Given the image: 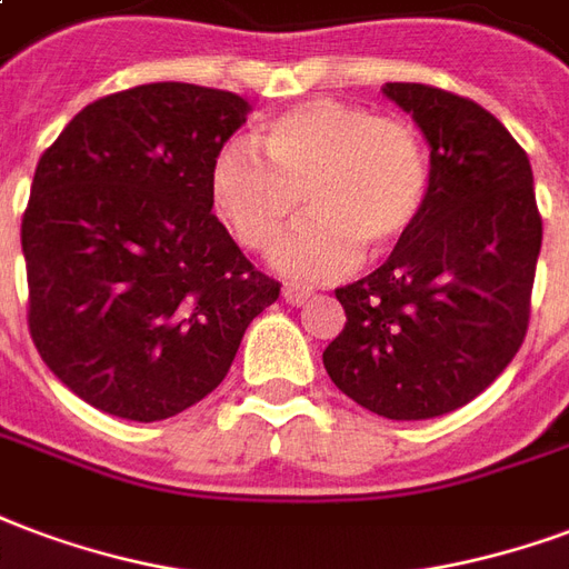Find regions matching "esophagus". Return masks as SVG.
Masks as SVG:
<instances>
[{
  "label": "esophagus",
  "instance_id": "esophagus-1",
  "mask_svg": "<svg viewBox=\"0 0 569 569\" xmlns=\"http://www.w3.org/2000/svg\"><path fill=\"white\" fill-rule=\"evenodd\" d=\"M310 296H313V292H310V289H307V286H301V283H286L283 286L286 305L301 307V305H307V301H310Z\"/></svg>",
  "mask_w": 569,
  "mask_h": 569
}]
</instances>
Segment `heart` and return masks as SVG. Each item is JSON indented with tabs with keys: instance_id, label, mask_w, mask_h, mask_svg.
<instances>
[{
	"instance_id": "heart-1",
	"label": "heart",
	"mask_w": 569,
	"mask_h": 569,
	"mask_svg": "<svg viewBox=\"0 0 569 569\" xmlns=\"http://www.w3.org/2000/svg\"><path fill=\"white\" fill-rule=\"evenodd\" d=\"M264 159L250 141L222 144L210 162V201L231 234L268 252L301 213L313 217L277 252L283 271L328 280L361 252L382 259L419 226L431 171L419 134L361 104L310 99L262 126Z\"/></svg>"
}]
</instances>
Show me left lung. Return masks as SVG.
Wrapping results in <instances>:
<instances>
[{
	"label": "left lung",
	"mask_w": 569,
	"mask_h": 569,
	"mask_svg": "<svg viewBox=\"0 0 569 569\" xmlns=\"http://www.w3.org/2000/svg\"><path fill=\"white\" fill-rule=\"evenodd\" d=\"M431 147V189L413 234L338 289L347 326L322 352L331 382L398 422L452 413L519 352L542 220L528 153L470 99L386 83Z\"/></svg>",
	"instance_id": "left-lung-1"
}]
</instances>
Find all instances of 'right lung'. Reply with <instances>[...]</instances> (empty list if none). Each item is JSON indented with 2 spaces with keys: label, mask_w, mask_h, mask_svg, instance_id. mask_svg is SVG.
<instances>
[{
  "label": "right lung",
  "mask_w": 569,
  "mask_h": 569,
  "mask_svg": "<svg viewBox=\"0 0 569 569\" xmlns=\"http://www.w3.org/2000/svg\"><path fill=\"white\" fill-rule=\"evenodd\" d=\"M247 113L234 92L144 83L87 104L38 159L29 335L102 413L159 422L199 403L280 296L210 213V162Z\"/></svg>",
  "instance_id": "1"
}]
</instances>
